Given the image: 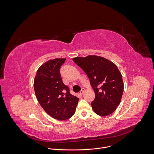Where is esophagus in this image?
I'll return each mask as SVG.
<instances>
[{
    "mask_svg": "<svg viewBox=\"0 0 154 154\" xmlns=\"http://www.w3.org/2000/svg\"><path fill=\"white\" fill-rule=\"evenodd\" d=\"M84 91H85V89H84L83 88H82V90L80 91V94H82L84 93Z\"/></svg>",
    "mask_w": 154,
    "mask_h": 154,
    "instance_id": "obj_1",
    "label": "esophagus"
}]
</instances>
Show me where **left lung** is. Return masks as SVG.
Masks as SVG:
<instances>
[{
	"instance_id": "1",
	"label": "left lung",
	"mask_w": 154,
	"mask_h": 154,
	"mask_svg": "<svg viewBox=\"0 0 154 154\" xmlns=\"http://www.w3.org/2000/svg\"><path fill=\"white\" fill-rule=\"evenodd\" d=\"M73 61L86 74L95 92V99L91 102L93 111L102 116L113 113L124 91L122 75L116 64L96 55L79 57Z\"/></svg>"
}]
</instances>
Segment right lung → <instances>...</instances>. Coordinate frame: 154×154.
Returning a JSON list of instances; mask_svg holds the SVG:
<instances>
[{
	"instance_id": "obj_1",
	"label": "right lung",
	"mask_w": 154,
	"mask_h": 154,
	"mask_svg": "<svg viewBox=\"0 0 154 154\" xmlns=\"http://www.w3.org/2000/svg\"><path fill=\"white\" fill-rule=\"evenodd\" d=\"M66 58H55L44 63L38 69L34 90L37 100L45 111L52 118L63 121L75 113L79 98L70 93L62 81L60 69Z\"/></svg>"
}]
</instances>
